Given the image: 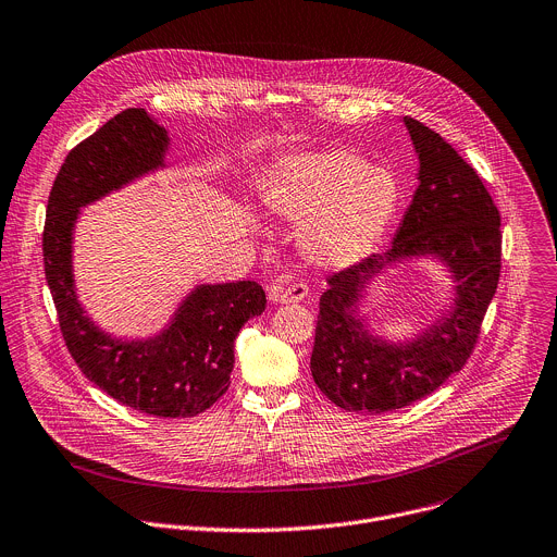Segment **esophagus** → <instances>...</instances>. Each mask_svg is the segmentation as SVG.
Instances as JSON below:
<instances>
[{"label":"esophagus","mask_w":557,"mask_h":557,"mask_svg":"<svg viewBox=\"0 0 557 557\" xmlns=\"http://www.w3.org/2000/svg\"><path fill=\"white\" fill-rule=\"evenodd\" d=\"M309 295V286L301 282H288V277H280V282H275L271 286V299L275 305H297V301H305Z\"/></svg>","instance_id":"obj_1"}]
</instances>
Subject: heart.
Returning a JSON list of instances; mask_svg holds the SVG:
<instances>
[{
  "label": "heart",
  "instance_id": "1",
  "mask_svg": "<svg viewBox=\"0 0 557 557\" xmlns=\"http://www.w3.org/2000/svg\"><path fill=\"white\" fill-rule=\"evenodd\" d=\"M267 213L299 224L307 256L326 269L367 260L388 235L401 186L384 166L348 148L299 150L277 158L258 180Z\"/></svg>",
  "mask_w": 557,
  "mask_h": 557
}]
</instances>
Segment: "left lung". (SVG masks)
Instances as JSON below:
<instances>
[{
	"mask_svg": "<svg viewBox=\"0 0 557 557\" xmlns=\"http://www.w3.org/2000/svg\"><path fill=\"white\" fill-rule=\"evenodd\" d=\"M401 124L420 162L418 188L391 248L326 282L311 356L318 388L339 409L367 416L409 407L462 371L499 280V213L480 175L422 122ZM411 261L449 273V305L413 336H380L361 311L368 290Z\"/></svg>",
	"mask_w": 557,
	"mask_h": 557,
	"instance_id": "obj_1",
	"label": "left lung"
}]
</instances>
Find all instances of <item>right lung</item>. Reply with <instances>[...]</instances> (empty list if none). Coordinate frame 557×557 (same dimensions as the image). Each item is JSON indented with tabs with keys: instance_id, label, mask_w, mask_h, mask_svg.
Returning a JSON list of instances; mask_svg holds the SVG:
<instances>
[{
	"instance_id": "1",
	"label": "right lung",
	"mask_w": 557,
	"mask_h": 557,
	"mask_svg": "<svg viewBox=\"0 0 557 557\" xmlns=\"http://www.w3.org/2000/svg\"><path fill=\"white\" fill-rule=\"evenodd\" d=\"M171 137L144 109H126L64 160L48 197L44 271L62 335L82 373L113 399L156 418H193L226 393L239 329L267 309L258 282L195 284L164 329L117 337L99 326L77 295L75 224L84 207L166 169Z\"/></svg>"
}]
</instances>
